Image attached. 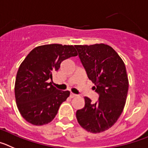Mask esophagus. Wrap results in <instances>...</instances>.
Here are the masks:
<instances>
[{
    "mask_svg": "<svg viewBox=\"0 0 148 148\" xmlns=\"http://www.w3.org/2000/svg\"><path fill=\"white\" fill-rule=\"evenodd\" d=\"M77 96V94H73V93H71V94H70V97H71V98H74V97H76Z\"/></svg>",
    "mask_w": 148,
    "mask_h": 148,
    "instance_id": "34e87169",
    "label": "esophagus"
}]
</instances>
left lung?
<instances>
[{"mask_svg":"<svg viewBox=\"0 0 148 148\" xmlns=\"http://www.w3.org/2000/svg\"><path fill=\"white\" fill-rule=\"evenodd\" d=\"M74 46L99 94L95 103L85 97V107L76 113L77 121L88 132H103L116 123L125 105L128 90L125 66L119 54L108 45Z\"/></svg>","mask_w":148,"mask_h":148,"instance_id":"8db88e82","label":"left lung"}]
</instances>
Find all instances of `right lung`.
Returning a JSON list of instances; mask_svg holds the SVG:
<instances>
[{
    "label": "right lung",
    "instance_id": "1",
    "mask_svg": "<svg viewBox=\"0 0 148 148\" xmlns=\"http://www.w3.org/2000/svg\"><path fill=\"white\" fill-rule=\"evenodd\" d=\"M77 55L73 46L49 44L34 48L26 56L17 73L14 94L18 110L28 122L42 125L54 119L70 92L58 90L49 81L62 61Z\"/></svg>",
    "mask_w": 148,
    "mask_h": 148
}]
</instances>
